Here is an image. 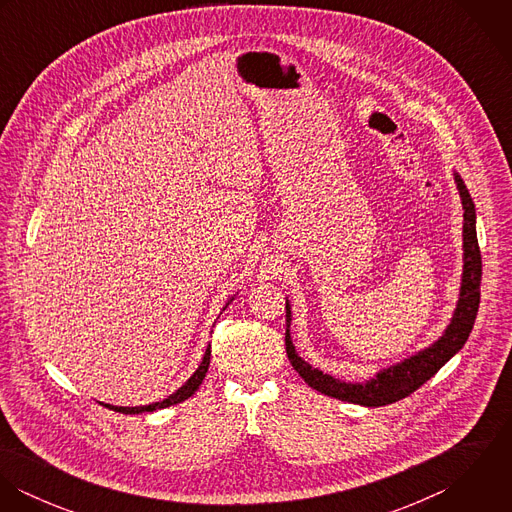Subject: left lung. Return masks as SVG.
Masks as SVG:
<instances>
[{
    "instance_id": "obj_1",
    "label": "left lung",
    "mask_w": 512,
    "mask_h": 512,
    "mask_svg": "<svg viewBox=\"0 0 512 512\" xmlns=\"http://www.w3.org/2000/svg\"><path fill=\"white\" fill-rule=\"evenodd\" d=\"M453 181L457 185V193L463 205V272L459 284V297L453 309V315L432 345L420 349L418 353L402 359L400 363L380 368L374 376L366 378L365 382H345L339 380L319 368H313L305 363L292 341L290 325H292V305L286 297V351L293 368L299 376L317 392L359 404L366 408L386 406L410 396L418 390L424 382H428L441 366L445 365L451 357H455L469 339L473 329L479 299H481V252L477 244V215L475 203L457 171H453Z\"/></svg>"
}]
</instances>
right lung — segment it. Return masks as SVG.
Listing matches in <instances>:
<instances>
[{
    "instance_id": "obj_1",
    "label": "right lung",
    "mask_w": 512,
    "mask_h": 512,
    "mask_svg": "<svg viewBox=\"0 0 512 512\" xmlns=\"http://www.w3.org/2000/svg\"><path fill=\"white\" fill-rule=\"evenodd\" d=\"M236 295H238V292L234 293V295H230V299L224 303L222 311L228 307V303H232V299H234ZM209 365H211V345L205 349V355H203L201 365L197 366V370L189 376V380H187L181 388H177L173 394H169L167 398H163V400H159V402H153V404H146V406H112V404H102V402H100V404L106 406V408H110V410H114V412H122V414H142V412H153V410L169 408V406H173V404L185 402L187 398H191V396L197 392V388L203 384V380H205V376H207Z\"/></svg>"
}]
</instances>
